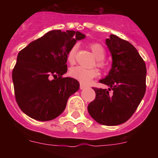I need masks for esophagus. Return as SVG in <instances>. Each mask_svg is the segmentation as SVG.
<instances>
[{
    "label": "esophagus",
    "instance_id": "obj_1",
    "mask_svg": "<svg viewBox=\"0 0 158 158\" xmlns=\"http://www.w3.org/2000/svg\"><path fill=\"white\" fill-rule=\"evenodd\" d=\"M86 88V86L85 85H83V84H81L80 85V89H85Z\"/></svg>",
    "mask_w": 158,
    "mask_h": 158
}]
</instances>
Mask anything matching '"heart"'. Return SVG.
<instances>
[{
	"label": "heart",
	"instance_id": "1",
	"mask_svg": "<svg viewBox=\"0 0 158 158\" xmlns=\"http://www.w3.org/2000/svg\"><path fill=\"white\" fill-rule=\"evenodd\" d=\"M93 54L97 58V65L99 67H104V63L102 60L105 57V50L104 47L98 43H93L89 45ZM77 45L73 46L67 53V61L70 64L74 63L76 54ZM97 75V71L94 69H85L81 66L73 67L69 70V76L82 84H88Z\"/></svg>",
	"mask_w": 158,
	"mask_h": 158
}]
</instances>
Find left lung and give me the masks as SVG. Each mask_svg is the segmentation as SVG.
<instances>
[{
    "label": "left lung",
    "instance_id": "left-lung-1",
    "mask_svg": "<svg viewBox=\"0 0 158 158\" xmlns=\"http://www.w3.org/2000/svg\"><path fill=\"white\" fill-rule=\"evenodd\" d=\"M106 44L112 65L108 75L100 82L109 89L93 88L96 98L89 104L88 111L98 123L116 126L127 121L142 101L146 93V66L135 47L127 40L111 35Z\"/></svg>",
    "mask_w": 158,
    "mask_h": 158
}]
</instances>
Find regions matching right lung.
I'll return each mask as SVG.
<instances>
[{
	"instance_id": "1",
	"label": "right lung",
	"mask_w": 158,
	"mask_h": 158,
	"mask_svg": "<svg viewBox=\"0 0 158 158\" xmlns=\"http://www.w3.org/2000/svg\"><path fill=\"white\" fill-rule=\"evenodd\" d=\"M85 37L74 31H51L19 51L12 81L16 103L26 115L49 121L63 112L80 86L73 78L62 77L67 72V53Z\"/></svg>"
}]
</instances>
